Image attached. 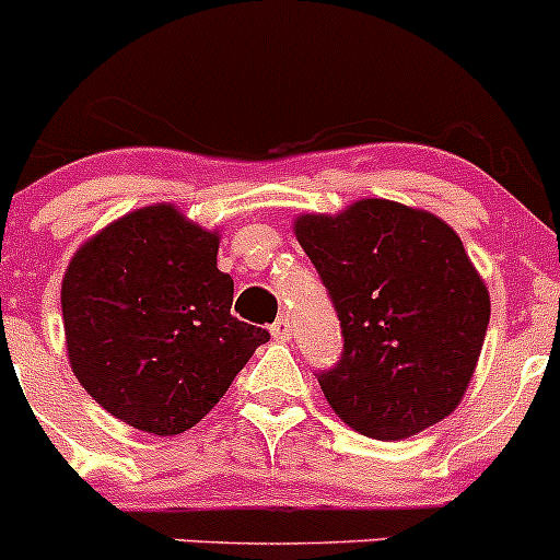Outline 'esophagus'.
Returning a JSON list of instances; mask_svg holds the SVG:
<instances>
[{
	"label": "esophagus",
	"instance_id": "34e87169",
	"mask_svg": "<svg viewBox=\"0 0 560 560\" xmlns=\"http://www.w3.org/2000/svg\"><path fill=\"white\" fill-rule=\"evenodd\" d=\"M270 336H273L276 341H290V339H292V325H290V319H287V317L276 319V323L270 325Z\"/></svg>",
	"mask_w": 560,
	"mask_h": 560
}]
</instances>
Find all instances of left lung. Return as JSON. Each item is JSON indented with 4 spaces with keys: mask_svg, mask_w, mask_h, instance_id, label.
<instances>
[{
    "mask_svg": "<svg viewBox=\"0 0 560 560\" xmlns=\"http://www.w3.org/2000/svg\"><path fill=\"white\" fill-rule=\"evenodd\" d=\"M345 336L319 372L336 416L374 441H401L457 410L490 325V292L457 232L427 210L358 199L292 224Z\"/></svg>",
    "mask_w": 560,
    "mask_h": 560,
    "instance_id": "8db88e82",
    "label": "left lung"
}]
</instances>
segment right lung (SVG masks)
<instances>
[{
	"mask_svg": "<svg viewBox=\"0 0 560 560\" xmlns=\"http://www.w3.org/2000/svg\"><path fill=\"white\" fill-rule=\"evenodd\" d=\"M219 232L148 205L81 243L62 279L65 347L86 394L133 430L199 424L270 334L232 317Z\"/></svg>",
	"mask_w": 560,
	"mask_h": 560,
	"instance_id": "obj_1",
	"label": "right lung"
}]
</instances>
